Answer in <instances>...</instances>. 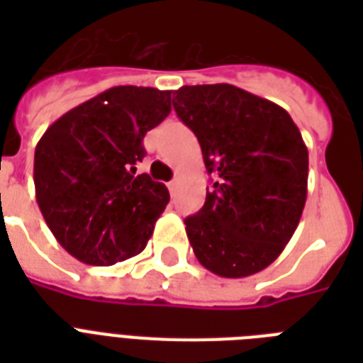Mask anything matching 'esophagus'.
<instances>
[{
	"label": "esophagus",
	"instance_id": "obj_1",
	"mask_svg": "<svg viewBox=\"0 0 363 363\" xmlns=\"http://www.w3.org/2000/svg\"><path fill=\"white\" fill-rule=\"evenodd\" d=\"M177 186H179V181H177V179H175V181H171L169 184H167V188H169L171 196H173V194L177 192Z\"/></svg>",
	"mask_w": 363,
	"mask_h": 363
}]
</instances>
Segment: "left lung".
<instances>
[{
    "mask_svg": "<svg viewBox=\"0 0 363 363\" xmlns=\"http://www.w3.org/2000/svg\"><path fill=\"white\" fill-rule=\"evenodd\" d=\"M175 94L177 116L216 179L201 211L184 218L188 241L215 275H254L279 258L303 213L309 152L301 133L282 107L233 84Z\"/></svg>",
    "mask_w": 363,
    "mask_h": 363,
    "instance_id": "1",
    "label": "left lung"
}]
</instances>
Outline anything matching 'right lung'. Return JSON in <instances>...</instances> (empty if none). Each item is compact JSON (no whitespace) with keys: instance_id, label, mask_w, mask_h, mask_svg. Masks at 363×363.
Listing matches in <instances>:
<instances>
[{"instance_id":"add662e5","label":"right lung","mask_w":363,"mask_h":363,"mask_svg":"<svg viewBox=\"0 0 363 363\" xmlns=\"http://www.w3.org/2000/svg\"><path fill=\"white\" fill-rule=\"evenodd\" d=\"M171 113V92L115 86L48 128L35 147L43 218L62 247L90 265H113L147 247L169 192L147 173L143 137Z\"/></svg>"}]
</instances>
